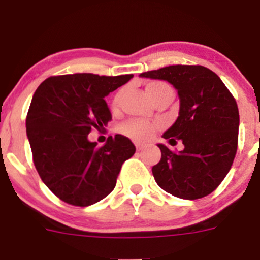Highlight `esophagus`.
I'll return each instance as SVG.
<instances>
[{"instance_id":"obj_1","label":"esophagus","mask_w":260,"mask_h":260,"mask_svg":"<svg viewBox=\"0 0 260 260\" xmlns=\"http://www.w3.org/2000/svg\"><path fill=\"white\" fill-rule=\"evenodd\" d=\"M136 148H137V151H141V149L145 148V146L141 145V143H138V142H136Z\"/></svg>"}]
</instances>
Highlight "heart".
<instances>
[{"instance_id": "1", "label": "heart", "mask_w": 260, "mask_h": 260, "mask_svg": "<svg viewBox=\"0 0 260 260\" xmlns=\"http://www.w3.org/2000/svg\"><path fill=\"white\" fill-rule=\"evenodd\" d=\"M146 90L153 102L158 98H162V96H174V89L165 81H149L146 85ZM123 94H124V89H119L112 96L111 108L113 112H117L119 109ZM157 128H158L157 123L147 122V120L138 119V118H131V119L125 120L120 124L119 131L132 140L138 141V142H145V141L151 140L153 137Z\"/></svg>"}]
</instances>
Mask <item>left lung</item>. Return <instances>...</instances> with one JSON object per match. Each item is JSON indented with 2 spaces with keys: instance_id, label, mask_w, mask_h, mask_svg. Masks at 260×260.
I'll use <instances>...</instances> for the list:
<instances>
[{
  "instance_id": "8db88e82",
  "label": "left lung",
  "mask_w": 260,
  "mask_h": 260,
  "mask_svg": "<svg viewBox=\"0 0 260 260\" xmlns=\"http://www.w3.org/2000/svg\"><path fill=\"white\" fill-rule=\"evenodd\" d=\"M141 77L167 80L180 96L179 117L164 138L171 143L181 140L185 148L175 152L158 145L161 159L152 167L157 185L185 200L205 198L225 179L237 154L235 98L214 72L201 65H171Z\"/></svg>"
}]
</instances>
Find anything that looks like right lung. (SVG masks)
Wrapping results in <instances>:
<instances>
[{
  "label": "right lung",
  "mask_w": 260,
  "mask_h": 260,
  "mask_svg": "<svg viewBox=\"0 0 260 260\" xmlns=\"http://www.w3.org/2000/svg\"><path fill=\"white\" fill-rule=\"evenodd\" d=\"M132 78L55 75L36 89L26 117L32 161L43 182L64 203L89 206L108 196L123 162L135 154V145L122 135L111 136L102 147L88 140L112 119L104 96Z\"/></svg>",
  "instance_id": "add662e5"
}]
</instances>
